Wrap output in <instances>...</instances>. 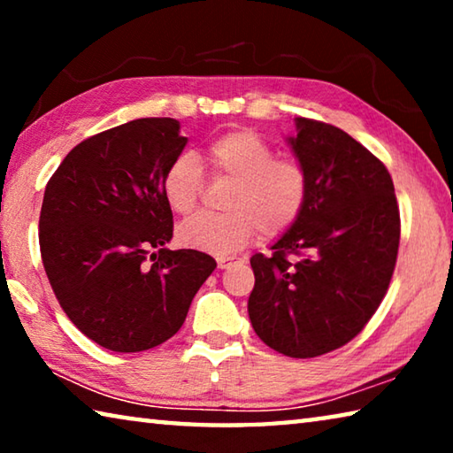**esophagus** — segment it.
Listing matches in <instances>:
<instances>
[{
	"instance_id": "esophagus-1",
	"label": "esophagus",
	"mask_w": 453,
	"mask_h": 453,
	"mask_svg": "<svg viewBox=\"0 0 453 453\" xmlns=\"http://www.w3.org/2000/svg\"><path fill=\"white\" fill-rule=\"evenodd\" d=\"M235 262H237V257H218V267L219 270H227V267Z\"/></svg>"
}]
</instances>
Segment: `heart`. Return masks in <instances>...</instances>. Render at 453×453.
<instances>
[{"label":"heart","mask_w":453,"mask_h":453,"mask_svg":"<svg viewBox=\"0 0 453 453\" xmlns=\"http://www.w3.org/2000/svg\"><path fill=\"white\" fill-rule=\"evenodd\" d=\"M211 172L234 181L227 191V213L199 211L181 221L178 240L191 250L227 256L242 250L257 229L280 235L296 224L308 199V173L251 129H232L210 145ZM203 188V167L194 153H181L164 173V197L175 213L196 208Z\"/></svg>","instance_id":"obj_1"}]
</instances>
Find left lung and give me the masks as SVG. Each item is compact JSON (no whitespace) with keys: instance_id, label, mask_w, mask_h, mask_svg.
<instances>
[{"instance_id":"obj_1","label":"left lung","mask_w":453,"mask_h":453,"mask_svg":"<svg viewBox=\"0 0 453 453\" xmlns=\"http://www.w3.org/2000/svg\"><path fill=\"white\" fill-rule=\"evenodd\" d=\"M296 132L288 143L308 173V199L272 256H251L248 313L265 346L316 357L346 346L380 308L400 248V210L392 175L354 137L305 118H296Z\"/></svg>"}]
</instances>
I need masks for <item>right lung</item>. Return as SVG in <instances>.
I'll use <instances>...</instances> for the list:
<instances>
[{"label":"right lung","mask_w":453,"mask_h":453,"mask_svg":"<svg viewBox=\"0 0 453 453\" xmlns=\"http://www.w3.org/2000/svg\"><path fill=\"white\" fill-rule=\"evenodd\" d=\"M186 143L178 119L127 121L75 145L45 186V273L65 316L105 349L132 354L170 340L216 270L208 254L165 245L173 213L162 181Z\"/></svg>","instance_id":"add662e5"}]
</instances>
